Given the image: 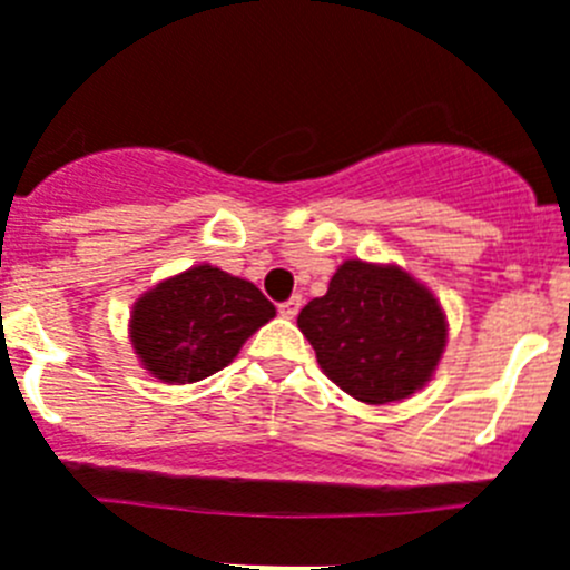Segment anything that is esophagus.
I'll return each mask as SVG.
<instances>
[{
  "mask_svg": "<svg viewBox=\"0 0 570 570\" xmlns=\"http://www.w3.org/2000/svg\"><path fill=\"white\" fill-rule=\"evenodd\" d=\"M301 304H304V301H301V295H293V298H286L284 304L277 307V313L284 315V318H295V315H298V309H301Z\"/></svg>",
  "mask_w": 570,
  "mask_h": 570,
  "instance_id": "esophagus-1",
  "label": "esophagus"
}]
</instances>
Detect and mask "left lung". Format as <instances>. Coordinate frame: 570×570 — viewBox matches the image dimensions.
<instances>
[{
	"instance_id": "left-lung-1",
	"label": "left lung",
	"mask_w": 570,
	"mask_h": 570,
	"mask_svg": "<svg viewBox=\"0 0 570 570\" xmlns=\"http://www.w3.org/2000/svg\"><path fill=\"white\" fill-rule=\"evenodd\" d=\"M324 374L371 405L423 389L446 347L434 295L396 266L347 261L298 315Z\"/></svg>"
}]
</instances>
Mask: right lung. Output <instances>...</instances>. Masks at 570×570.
Returning a JSON list of instances; mask_svg holds the SVG:
<instances>
[{
  "label": "right lung",
  "mask_w": 570,
  "mask_h": 570,
  "mask_svg": "<svg viewBox=\"0 0 570 570\" xmlns=\"http://www.w3.org/2000/svg\"><path fill=\"white\" fill-rule=\"evenodd\" d=\"M272 315L255 284L203 263L138 298L130 338L153 376L185 385L223 371Z\"/></svg>",
  "instance_id": "obj_1"
}]
</instances>
